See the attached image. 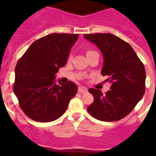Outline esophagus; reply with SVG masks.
Returning <instances> with one entry per match:
<instances>
[{"instance_id": "obj_1", "label": "esophagus", "mask_w": 156, "mask_h": 156, "mask_svg": "<svg viewBox=\"0 0 156 156\" xmlns=\"http://www.w3.org/2000/svg\"><path fill=\"white\" fill-rule=\"evenodd\" d=\"M87 91V88L83 87H80L78 88V92H79V93L83 94V93H86Z\"/></svg>"}]
</instances>
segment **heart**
<instances>
[{
  "mask_svg": "<svg viewBox=\"0 0 156 156\" xmlns=\"http://www.w3.org/2000/svg\"><path fill=\"white\" fill-rule=\"evenodd\" d=\"M90 51H87V53H88V52H90Z\"/></svg>",
  "mask_w": 156,
  "mask_h": 156,
  "instance_id": "obj_1",
  "label": "heart"
}]
</instances>
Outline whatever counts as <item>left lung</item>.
Here are the masks:
<instances>
[{"instance_id": "left-lung-1", "label": "left lung", "mask_w": 156, "mask_h": 156, "mask_svg": "<svg viewBox=\"0 0 156 156\" xmlns=\"http://www.w3.org/2000/svg\"><path fill=\"white\" fill-rule=\"evenodd\" d=\"M87 41L101 51L104 62L101 74L108 76L111 90L105 94L90 88L94 102L87 107L95 119L105 122L118 121L134 108L145 92L144 66L132 47L111 34H84Z\"/></svg>"}]
</instances>
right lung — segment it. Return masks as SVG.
I'll use <instances>...</instances> for the list:
<instances>
[{
	"label": "right lung",
	"instance_id": "right-lung-1",
	"mask_svg": "<svg viewBox=\"0 0 156 156\" xmlns=\"http://www.w3.org/2000/svg\"><path fill=\"white\" fill-rule=\"evenodd\" d=\"M78 34H51L34 41L15 69L14 93L30 119L48 122L58 119L77 92L72 81L55 83V74L66 66Z\"/></svg>",
	"mask_w": 156,
	"mask_h": 156
}]
</instances>
